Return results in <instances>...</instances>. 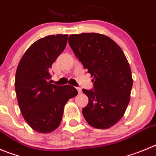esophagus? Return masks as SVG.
Returning <instances> with one entry per match:
<instances>
[{
  "label": "esophagus",
  "instance_id": "obj_1",
  "mask_svg": "<svg viewBox=\"0 0 156 156\" xmlns=\"http://www.w3.org/2000/svg\"><path fill=\"white\" fill-rule=\"evenodd\" d=\"M77 90H78V93H81V88H79V87H78V88H77Z\"/></svg>",
  "mask_w": 156,
  "mask_h": 156
}]
</instances>
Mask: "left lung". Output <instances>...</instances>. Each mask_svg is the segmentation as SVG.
Returning a JSON list of instances; mask_svg holds the SVG:
<instances>
[{"instance_id":"left-lung-1","label":"left lung","mask_w":156,"mask_h":156,"mask_svg":"<svg viewBox=\"0 0 156 156\" xmlns=\"http://www.w3.org/2000/svg\"><path fill=\"white\" fill-rule=\"evenodd\" d=\"M68 43L93 77L94 88L82 89L88 98L83 115L92 127L108 129L124 115L130 101L133 80L127 58L112 39L103 34H71Z\"/></svg>"}]
</instances>
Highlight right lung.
I'll return each instance as SVG.
<instances>
[{
    "label": "right lung",
    "mask_w": 156,
    "mask_h": 156,
    "mask_svg": "<svg viewBox=\"0 0 156 156\" xmlns=\"http://www.w3.org/2000/svg\"><path fill=\"white\" fill-rule=\"evenodd\" d=\"M68 34L49 35L27 48L15 75V91L23 117L31 129L49 133L59 126L67 101L78 94L71 85L51 83L49 70L65 48Z\"/></svg>",
    "instance_id": "1"
}]
</instances>
